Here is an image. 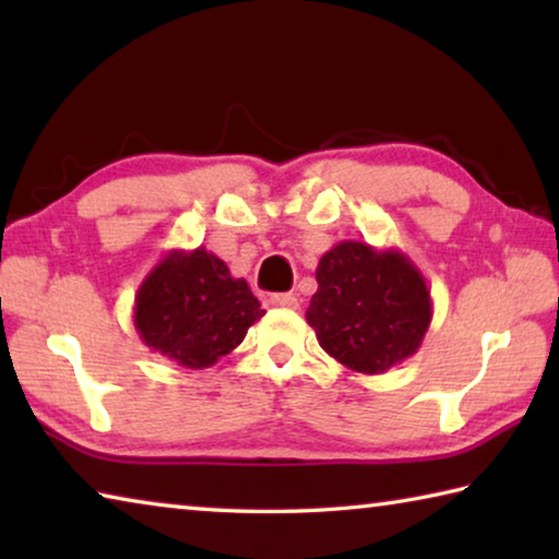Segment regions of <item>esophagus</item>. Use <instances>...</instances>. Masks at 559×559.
Instances as JSON below:
<instances>
[{"label": "esophagus", "mask_w": 559, "mask_h": 559, "mask_svg": "<svg viewBox=\"0 0 559 559\" xmlns=\"http://www.w3.org/2000/svg\"><path fill=\"white\" fill-rule=\"evenodd\" d=\"M271 306L286 308V310H296L300 306V300L293 296V293H276V296H271Z\"/></svg>", "instance_id": "1"}]
</instances>
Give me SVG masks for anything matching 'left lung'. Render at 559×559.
<instances>
[{"label":"left lung","mask_w":559,"mask_h":559,"mask_svg":"<svg viewBox=\"0 0 559 559\" xmlns=\"http://www.w3.org/2000/svg\"><path fill=\"white\" fill-rule=\"evenodd\" d=\"M306 310L320 347L359 374H382L421 347L433 318L421 271L400 249L340 241L318 263Z\"/></svg>","instance_id":"8db88e82"}]
</instances>
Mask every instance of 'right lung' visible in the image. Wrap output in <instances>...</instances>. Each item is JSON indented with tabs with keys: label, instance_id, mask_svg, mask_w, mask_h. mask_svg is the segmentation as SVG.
<instances>
[{
	"label": "right lung",
	"instance_id": "right-lung-1",
	"mask_svg": "<svg viewBox=\"0 0 559 559\" xmlns=\"http://www.w3.org/2000/svg\"><path fill=\"white\" fill-rule=\"evenodd\" d=\"M263 316L249 283L204 246L169 249L140 283L132 308L140 340L187 370L219 362Z\"/></svg>",
	"mask_w": 559,
	"mask_h": 559
}]
</instances>
